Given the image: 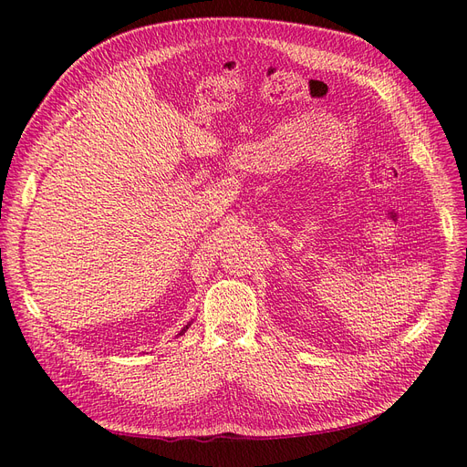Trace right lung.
Returning a JSON list of instances; mask_svg holds the SVG:
<instances>
[{
  "label": "right lung",
  "mask_w": 467,
  "mask_h": 467,
  "mask_svg": "<svg viewBox=\"0 0 467 467\" xmlns=\"http://www.w3.org/2000/svg\"><path fill=\"white\" fill-rule=\"evenodd\" d=\"M189 325H191V323H189ZM189 325H185V327H182V329H181V333H179V335H182V333H185V331L189 329Z\"/></svg>",
  "instance_id": "add662e5"
}]
</instances>
